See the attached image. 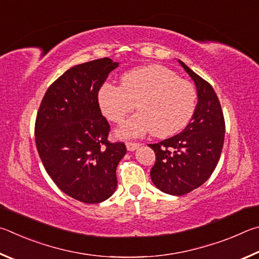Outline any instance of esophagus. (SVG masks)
I'll return each instance as SVG.
<instances>
[{"label":"esophagus","mask_w":259,"mask_h":259,"mask_svg":"<svg viewBox=\"0 0 259 259\" xmlns=\"http://www.w3.org/2000/svg\"><path fill=\"white\" fill-rule=\"evenodd\" d=\"M141 146V144L138 143V142H126V148L128 151H134L137 150V149Z\"/></svg>","instance_id":"esophagus-1"}]
</instances>
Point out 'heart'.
I'll list each match as a JSON object with an SVG mask.
<instances>
[{
  "instance_id": "obj_1",
  "label": "heart",
  "mask_w": 259,
  "mask_h": 259,
  "mask_svg": "<svg viewBox=\"0 0 259 259\" xmlns=\"http://www.w3.org/2000/svg\"><path fill=\"white\" fill-rule=\"evenodd\" d=\"M98 100L104 117L115 124H121L138 107L140 111L119 131L122 137H141L152 131L164 138L180 132L191 119L197 92L168 68L151 65L126 72L119 86L102 85Z\"/></svg>"
}]
</instances>
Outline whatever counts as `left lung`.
Here are the masks:
<instances>
[{
  "label": "left lung",
  "instance_id": "obj_1",
  "mask_svg": "<svg viewBox=\"0 0 259 259\" xmlns=\"http://www.w3.org/2000/svg\"><path fill=\"white\" fill-rule=\"evenodd\" d=\"M193 79L198 103L191 121L180 134L150 144L156 162L150 176L162 192L183 196L202 185L219 164L225 137V120L212 86L179 61Z\"/></svg>",
  "mask_w": 259,
  "mask_h": 259
}]
</instances>
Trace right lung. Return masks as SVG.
Masks as SVG:
<instances>
[{
	"mask_svg": "<svg viewBox=\"0 0 259 259\" xmlns=\"http://www.w3.org/2000/svg\"><path fill=\"white\" fill-rule=\"evenodd\" d=\"M118 66L101 58L68 69L50 85L35 121V142L50 178L68 196L99 203L117 188L124 142H110L98 94Z\"/></svg>",
	"mask_w": 259,
	"mask_h": 259,
	"instance_id": "right-lung-1",
	"label": "right lung"
}]
</instances>
